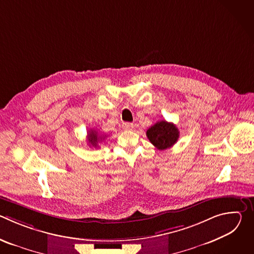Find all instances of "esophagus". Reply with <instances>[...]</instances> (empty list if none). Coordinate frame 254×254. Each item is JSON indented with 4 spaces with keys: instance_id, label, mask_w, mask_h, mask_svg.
<instances>
[{
    "instance_id": "obj_1",
    "label": "esophagus",
    "mask_w": 254,
    "mask_h": 254,
    "mask_svg": "<svg viewBox=\"0 0 254 254\" xmlns=\"http://www.w3.org/2000/svg\"><path fill=\"white\" fill-rule=\"evenodd\" d=\"M123 128L126 130H131L133 128V125L130 123H124L123 124Z\"/></svg>"
}]
</instances>
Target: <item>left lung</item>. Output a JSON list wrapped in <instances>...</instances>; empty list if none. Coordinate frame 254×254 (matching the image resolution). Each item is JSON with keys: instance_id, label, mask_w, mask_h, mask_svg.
Here are the masks:
<instances>
[{"instance_id": "8db88e82", "label": "left lung", "mask_w": 254, "mask_h": 254, "mask_svg": "<svg viewBox=\"0 0 254 254\" xmlns=\"http://www.w3.org/2000/svg\"><path fill=\"white\" fill-rule=\"evenodd\" d=\"M147 136L158 150L162 151L173 147L177 142L179 129L174 124L161 121L147 130Z\"/></svg>"}]
</instances>
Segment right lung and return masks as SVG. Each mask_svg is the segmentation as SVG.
Instances as JSON below:
<instances>
[{
  "label": "right lung",
  "instance_id": "right-lung-1",
  "mask_svg": "<svg viewBox=\"0 0 254 254\" xmlns=\"http://www.w3.org/2000/svg\"><path fill=\"white\" fill-rule=\"evenodd\" d=\"M87 138H88V141H89L88 143L90 144V146H92L94 148H97L98 147V143L97 142L102 140V139H104L105 135H101L97 131L90 129L88 134H87Z\"/></svg>",
  "mask_w": 254,
  "mask_h": 254
}]
</instances>
